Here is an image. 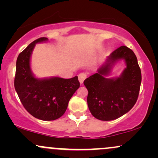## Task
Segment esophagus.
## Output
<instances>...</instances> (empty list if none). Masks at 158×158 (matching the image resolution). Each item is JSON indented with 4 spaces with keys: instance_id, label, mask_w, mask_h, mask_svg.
I'll list each match as a JSON object with an SVG mask.
<instances>
[{
    "instance_id": "34e87169",
    "label": "esophagus",
    "mask_w": 158,
    "mask_h": 158,
    "mask_svg": "<svg viewBox=\"0 0 158 158\" xmlns=\"http://www.w3.org/2000/svg\"><path fill=\"white\" fill-rule=\"evenodd\" d=\"M78 78H79V82H80L81 84H82L83 81H84L85 79L87 78V75L85 73H81L79 74V76H78Z\"/></svg>"
}]
</instances>
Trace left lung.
Returning a JSON list of instances; mask_svg holds the SVG:
<instances>
[{"label":"left lung","mask_w":158,"mask_h":158,"mask_svg":"<svg viewBox=\"0 0 158 158\" xmlns=\"http://www.w3.org/2000/svg\"><path fill=\"white\" fill-rule=\"evenodd\" d=\"M124 60L127 68L118 77L106 78L113 67ZM141 71L135 52L121 46L107 57L97 73L84 81L88 90L87 102L92 115L99 120H114L133 108L138 98Z\"/></svg>","instance_id":"1"}]
</instances>
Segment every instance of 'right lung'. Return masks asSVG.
Returning <instances> with one entry per match:
<instances>
[{"mask_svg":"<svg viewBox=\"0 0 158 158\" xmlns=\"http://www.w3.org/2000/svg\"><path fill=\"white\" fill-rule=\"evenodd\" d=\"M48 41L45 37L36 39L19 54L14 81L15 89L25 109L34 117L44 121L61 117L66 111L70 98L80 86L78 77H35L30 68L32 50L35 44Z\"/></svg>","mask_w":158,"mask_h":158,"instance_id":"add662e5","label":"right lung"}]
</instances>
